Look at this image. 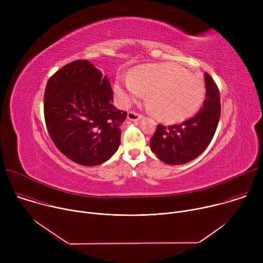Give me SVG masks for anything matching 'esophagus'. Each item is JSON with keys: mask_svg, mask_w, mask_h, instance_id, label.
I'll return each mask as SVG.
<instances>
[{"mask_svg": "<svg viewBox=\"0 0 263 263\" xmlns=\"http://www.w3.org/2000/svg\"><path fill=\"white\" fill-rule=\"evenodd\" d=\"M141 118H142V116L137 114V112H135V111H129L128 112V120L129 121H134L135 122V121H139Z\"/></svg>", "mask_w": 263, "mask_h": 263, "instance_id": "1", "label": "esophagus"}]
</instances>
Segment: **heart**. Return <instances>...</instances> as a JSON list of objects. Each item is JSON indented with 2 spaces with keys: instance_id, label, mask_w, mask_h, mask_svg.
<instances>
[{
  "instance_id": "heart-1",
  "label": "heart",
  "mask_w": 263,
  "mask_h": 263,
  "mask_svg": "<svg viewBox=\"0 0 263 263\" xmlns=\"http://www.w3.org/2000/svg\"><path fill=\"white\" fill-rule=\"evenodd\" d=\"M115 89L123 105H129L147 91L157 118L171 124L192 118L206 93L201 78L175 63L138 66L124 86L117 83Z\"/></svg>"
}]
</instances>
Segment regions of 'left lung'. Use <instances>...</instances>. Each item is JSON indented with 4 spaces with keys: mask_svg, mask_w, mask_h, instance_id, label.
Here are the masks:
<instances>
[{
    "mask_svg": "<svg viewBox=\"0 0 263 263\" xmlns=\"http://www.w3.org/2000/svg\"><path fill=\"white\" fill-rule=\"evenodd\" d=\"M205 86L206 99L197 115L179 125L157 126L149 146L162 162H190L205 151L213 138L220 117V97L208 72H205Z\"/></svg>",
    "mask_w": 263,
    "mask_h": 263,
    "instance_id": "left-lung-1",
    "label": "left lung"
}]
</instances>
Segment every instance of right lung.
<instances>
[{
    "mask_svg": "<svg viewBox=\"0 0 263 263\" xmlns=\"http://www.w3.org/2000/svg\"><path fill=\"white\" fill-rule=\"evenodd\" d=\"M106 76L87 60L72 61L49 79L44 112L48 132L71 161L95 166L107 161L121 143L127 112L112 105Z\"/></svg>",
    "mask_w": 263,
    "mask_h": 263,
    "instance_id": "right-lung-1",
    "label": "right lung"
}]
</instances>
